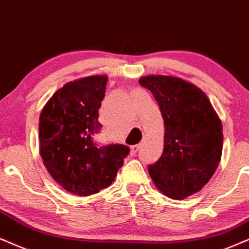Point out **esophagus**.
Returning <instances> with one entry per match:
<instances>
[{"label": "esophagus", "mask_w": 249, "mask_h": 249, "mask_svg": "<svg viewBox=\"0 0 249 249\" xmlns=\"http://www.w3.org/2000/svg\"><path fill=\"white\" fill-rule=\"evenodd\" d=\"M140 150V145L139 144H136V145H133V146H130V155L131 156H135L137 153V151H139Z\"/></svg>", "instance_id": "34e87169"}]
</instances>
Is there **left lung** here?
Segmentation results:
<instances>
[{"label": "left lung", "instance_id": "1", "mask_svg": "<svg viewBox=\"0 0 249 249\" xmlns=\"http://www.w3.org/2000/svg\"><path fill=\"white\" fill-rule=\"evenodd\" d=\"M151 91L164 119V151L149 174L164 195L183 199L209 182L223 150V125L209 98L193 83L176 76L139 79Z\"/></svg>", "mask_w": 249, "mask_h": 249}]
</instances>
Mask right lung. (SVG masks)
<instances>
[{"label":"right lung","instance_id":"right-lung-1","mask_svg":"<svg viewBox=\"0 0 249 249\" xmlns=\"http://www.w3.org/2000/svg\"><path fill=\"white\" fill-rule=\"evenodd\" d=\"M106 75L68 82L40 113L39 152L51 177L78 196H90L113 182L129 148L122 144L98 146L101 128L98 109L105 97Z\"/></svg>","mask_w":249,"mask_h":249}]
</instances>
